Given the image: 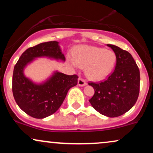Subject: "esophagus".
Segmentation results:
<instances>
[{
	"mask_svg": "<svg viewBox=\"0 0 153 153\" xmlns=\"http://www.w3.org/2000/svg\"><path fill=\"white\" fill-rule=\"evenodd\" d=\"M78 85H79V86H85V85H87V82L85 80H84L83 78H80L78 79Z\"/></svg>",
	"mask_w": 153,
	"mask_h": 153,
	"instance_id": "34e87169",
	"label": "esophagus"
}]
</instances>
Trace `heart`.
I'll return each instance as SVG.
<instances>
[{"instance_id":"obj_1","label":"heart","mask_w":153,"mask_h":153,"mask_svg":"<svg viewBox=\"0 0 153 153\" xmlns=\"http://www.w3.org/2000/svg\"><path fill=\"white\" fill-rule=\"evenodd\" d=\"M116 54L111 50L92 46H80L74 52V62L85 68L88 78L93 80H103L114 68Z\"/></svg>"}]
</instances>
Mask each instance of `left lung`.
<instances>
[{"mask_svg":"<svg viewBox=\"0 0 153 153\" xmlns=\"http://www.w3.org/2000/svg\"><path fill=\"white\" fill-rule=\"evenodd\" d=\"M117 57L115 70L103 82H88L95 93L89 100L101 114L117 117L130 110L140 93V70L131 54L113 45H107Z\"/></svg>","mask_w":153,"mask_h":153,"instance_id":"left-lung-1","label":"left lung"}]
</instances>
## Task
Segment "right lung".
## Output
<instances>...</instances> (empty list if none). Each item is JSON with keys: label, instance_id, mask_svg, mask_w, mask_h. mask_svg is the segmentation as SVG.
<instances>
[{"label": "right lung", "instance_id": "add662e5", "mask_svg": "<svg viewBox=\"0 0 153 153\" xmlns=\"http://www.w3.org/2000/svg\"><path fill=\"white\" fill-rule=\"evenodd\" d=\"M47 57L65 61L59 42H43L27 49L21 55L14 66L12 79V91L19 108L28 115L36 119H43L55 113L64 101L71 88L78 83V76L68 75L59 72L45 82L36 84L24 74V70L35 58Z\"/></svg>", "mask_w": 153, "mask_h": 153}]
</instances>
